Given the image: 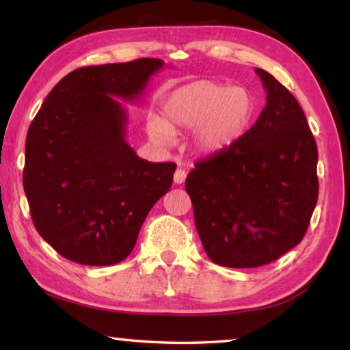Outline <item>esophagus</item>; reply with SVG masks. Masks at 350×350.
Here are the masks:
<instances>
[{
    "label": "esophagus",
    "instance_id": "34e87169",
    "mask_svg": "<svg viewBox=\"0 0 350 350\" xmlns=\"http://www.w3.org/2000/svg\"><path fill=\"white\" fill-rule=\"evenodd\" d=\"M185 179H187V171L182 170V168H177L176 173H174V183L180 185V183L185 182Z\"/></svg>",
    "mask_w": 350,
    "mask_h": 350
}]
</instances>
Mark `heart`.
Masks as SVG:
<instances>
[{
	"label": "heart",
	"mask_w": 350,
	"mask_h": 350,
	"mask_svg": "<svg viewBox=\"0 0 350 350\" xmlns=\"http://www.w3.org/2000/svg\"><path fill=\"white\" fill-rule=\"evenodd\" d=\"M253 111V98L244 88L198 80L168 94L163 102V122L151 117L146 122V133L157 144H165L170 129H194V150L216 154L245 133Z\"/></svg>",
	"instance_id": "heart-1"
}]
</instances>
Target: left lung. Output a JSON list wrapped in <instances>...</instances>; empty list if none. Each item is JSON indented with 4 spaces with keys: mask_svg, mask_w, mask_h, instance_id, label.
I'll return each instance as SVG.
<instances>
[{
    "mask_svg": "<svg viewBox=\"0 0 350 350\" xmlns=\"http://www.w3.org/2000/svg\"><path fill=\"white\" fill-rule=\"evenodd\" d=\"M254 70L267 92L256 123L185 180L206 254L232 269L265 265L298 245L318 200V150L304 112L273 75Z\"/></svg>",
    "mask_w": 350,
    "mask_h": 350,
    "instance_id": "left-lung-1",
    "label": "left lung"
}]
</instances>
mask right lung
<instances>
[{
  "label": "right lung",
  "mask_w": 350,
  "mask_h": 350,
  "mask_svg": "<svg viewBox=\"0 0 350 350\" xmlns=\"http://www.w3.org/2000/svg\"><path fill=\"white\" fill-rule=\"evenodd\" d=\"M159 58L80 68L57 83L26 137L23 185L35 228L63 258L112 265L128 258L176 163L140 159L125 139L134 102Z\"/></svg>",
  "instance_id": "obj_1"
}]
</instances>
